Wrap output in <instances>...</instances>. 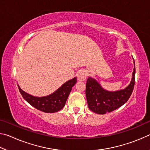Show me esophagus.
I'll list each match as a JSON object with an SVG mask.
<instances>
[{"instance_id": "1", "label": "esophagus", "mask_w": 150, "mask_h": 150, "mask_svg": "<svg viewBox=\"0 0 150 150\" xmlns=\"http://www.w3.org/2000/svg\"><path fill=\"white\" fill-rule=\"evenodd\" d=\"M86 77H87V73L85 71H80L77 73V79L79 81H85Z\"/></svg>"}]
</instances>
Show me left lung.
Listing matches in <instances>:
<instances>
[{
	"label": "left lung",
	"instance_id": "8db88e82",
	"mask_svg": "<svg viewBox=\"0 0 150 150\" xmlns=\"http://www.w3.org/2000/svg\"><path fill=\"white\" fill-rule=\"evenodd\" d=\"M132 78L128 87L117 91H108L101 87L95 79L88 77L86 83V98L88 106L94 112L105 115L116 110L126 103L131 96L135 84V63Z\"/></svg>",
	"mask_w": 150,
	"mask_h": 150
}]
</instances>
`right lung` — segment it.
Returning a JSON list of instances; mask_svg holds the SVG:
<instances>
[{
    "label": "right lung",
    "mask_w": 150,
    "mask_h": 150,
    "mask_svg": "<svg viewBox=\"0 0 150 150\" xmlns=\"http://www.w3.org/2000/svg\"><path fill=\"white\" fill-rule=\"evenodd\" d=\"M76 83L77 77H74L65 83L54 93L43 97H36L30 95L22 91L18 85V87L20 94L30 105L44 112L54 113L62 110L64 107L72 87Z\"/></svg>",
    "instance_id": "1"
}]
</instances>
